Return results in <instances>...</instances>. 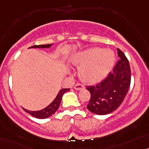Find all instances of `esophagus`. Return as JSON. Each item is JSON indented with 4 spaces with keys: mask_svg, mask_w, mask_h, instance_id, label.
Wrapping results in <instances>:
<instances>
[{
    "mask_svg": "<svg viewBox=\"0 0 149 149\" xmlns=\"http://www.w3.org/2000/svg\"><path fill=\"white\" fill-rule=\"evenodd\" d=\"M84 88V86L81 84H76L74 86V89L76 90V91H80V90L83 89Z\"/></svg>",
    "mask_w": 149,
    "mask_h": 149,
    "instance_id": "esophagus-1",
    "label": "esophagus"
}]
</instances>
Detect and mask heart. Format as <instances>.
Here are the masks:
<instances>
[{
    "instance_id": "1",
    "label": "heart",
    "mask_w": 149,
    "mask_h": 149,
    "mask_svg": "<svg viewBox=\"0 0 149 149\" xmlns=\"http://www.w3.org/2000/svg\"><path fill=\"white\" fill-rule=\"evenodd\" d=\"M114 61L113 51L100 47L85 49L71 58L72 64L79 67L80 79L88 84H95L102 80L112 69Z\"/></svg>"
}]
</instances>
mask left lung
Wrapping results in <instances>:
<instances>
[{
  "label": "left lung",
  "mask_w": 149,
  "mask_h": 149,
  "mask_svg": "<svg viewBox=\"0 0 149 149\" xmlns=\"http://www.w3.org/2000/svg\"><path fill=\"white\" fill-rule=\"evenodd\" d=\"M120 60L103 81L93 86H87L91 99L87 108L98 115L113 112L124 100L131 84V68L128 58L117 49Z\"/></svg>",
  "instance_id": "8db88e82"
}]
</instances>
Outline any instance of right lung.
<instances>
[{
	"label": "right lung",
	"instance_id": "right-lung-1",
	"mask_svg": "<svg viewBox=\"0 0 149 149\" xmlns=\"http://www.w3.org/2000/svg\"><path fill=\"white\" fill-rule=\"evenodd\" d=\"M52 45H53V44L42 45H34V46H32L29 48H48L50 47ZM70 88H64V89H61V91L58 92V95L56 96V97L55 98V100H53L47 107H46V108H44V109L41 110V111H28V110L25 109V108H24V110L26 111V113H29V114L32 115V116H34V117L38 118V119H46V118L52 116V115L58 110V107H59L60 105V103H61V99H62L63 94L65 93H66V92H68Z\"/></svg>",
	"mask_w": 149,
	"mask_h": 149
}]
</instances>
